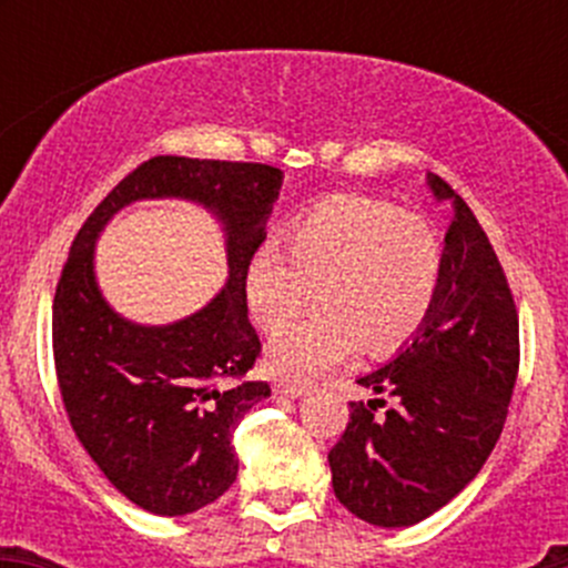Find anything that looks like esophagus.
<instances>
[{
	"label": "esophagus",
	"mask_w": 568,
	"mask_h": 568,
	"mask_svg": "<svg viewBox=\"0 0 568 568\" xmlns=\"http://www.w3.org/2000/svg\"><path fill=\"white\" fill-rule=\"evenodd\" d=\"M274 390L283 393V395H291V398H296V395L307 393V385H300V382H288V379H277V382H274Z\"/></svg>",
	"instance_id": "34e87169"
}]
</instances>
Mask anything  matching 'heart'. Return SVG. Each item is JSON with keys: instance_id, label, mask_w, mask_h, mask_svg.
<instances>
[{"instance_id": "b5f03b06", "label": "heart", "mask_w": 568, "mask_h": 568, "mask_svg": "<svg viewBox=\"0 0 568 568\" xmlns=\"http://www.w3.org/2000/svg\"><path fill=\"white\" fill-rule=\"evenodd\" d=\"M445 252L417 214L368 194H332L288 222L244 266L252 318L274 335L312 301L322 311L268 348L274 374L316 379L359 346L385 357L420 332L443 285Z\"/></svg>"}]
</instances>
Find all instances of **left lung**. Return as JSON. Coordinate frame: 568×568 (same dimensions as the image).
Wrapping results in <instances>:
<instances>
[{
  "label": "left lung",
  "mask_w": 568,
  "mask_h": 568,
  "mask_svg": "<svg viewBox=\"0 0 568 568\" xmlns=\"http://www.w3.org/2000/svg\"><path fill=\"white\" fill-rule=\"evenodd\" d=\"M432 189L454 205L434 311L393 363L359 379L385 398L352 400L329 450L335 497L379 528L432 517L478 475L519 371V316L497 252L443 178ZM387 397L392 409L376 416Z\"/></svg>",
  "instance_id": "8db88e82"
}]
</instances>
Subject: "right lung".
Masks as SVG:
<instances>
[{
  "instance_id": "add662e5",
  "label": "right lung",
  "mask_w": 568,
  "mask_h": 568,
  "mask_svg": "<svg viewBox=\"0 0 568 568\" xmlns=\"http://www.w3.org/2000/svg\"><path fill=\"white\" fill-rule=\"evenodd\" d=\"M280 173L261 162L153 156L95 205L57 280L51 348L65 415L109 484L159 517H183L225 495L239 473L233 432L266 398L247 379L261 337L247 316L244 266L266 239ZM189 196L226 222L232 277L223 294L170 327H136L108 311L92 277L103 222L140 196Z\"/></svg>"
}]
</instances>
